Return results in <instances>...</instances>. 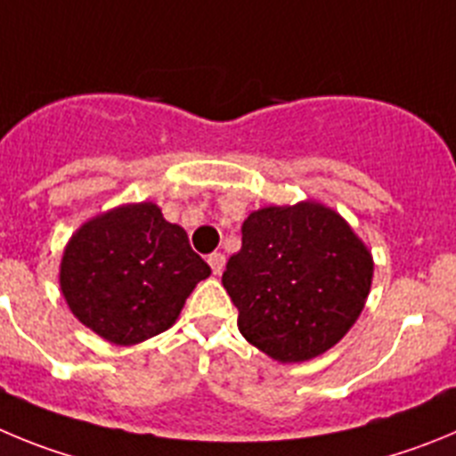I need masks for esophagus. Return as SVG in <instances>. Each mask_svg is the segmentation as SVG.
Masks as SVG:
<instances>
[{
    "label": "esophagus",
    "instance_id": "1",
    "mask_svg": "<svg viewBox=\"0 0 456 456\" xmlns=\"http://www.w3.org/2000/svg\"><path fill=\"white\" fill-rule=\"evenodd\" d=\"M208 265H211L213 274L223 273V270H224V254L223 252L208 254Z\"/></svg>",
    "mask_w": 456,
    "mask_h": 456
}]
</instances>
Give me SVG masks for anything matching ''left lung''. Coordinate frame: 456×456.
I'll return each mask as SVG.
<instances>
[{
    "label": "left lung",
    "mask_w": 456,
    "mask_h": 456,
    "mask_svg": "<svg viewBox=\"0 0 456 456\" xmlns=\"http://www.w3.org/2000/svg\"><path fill=\"white\" fill-rule=\"evenodd\" d=\"M372 270L370 249L347 220L305 200L249 213L223 286L248 343L279 363H302L350 331L366 306Z\"/></svg>",
    "instance_id": "8db88e82"
}]
</instances>
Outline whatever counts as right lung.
I'll use <instances>...</instances> for the list:
<instances>
[{"label":"right lung","instance_id":"obj_1","mask_svg":"<svg viewBox=\"0 0 456 456\" xmlns=\"http://www.w3.org/2000/svg\"><path fill=\"white\" fill-rule=\"evenodd\" d=\"M211 274L183 227L154 202L122 204L81 224L61 258L59 284L81 325L116 346L170 330Z\"/></svg>","mask_w":456,"mask_h":456}]
</instances>
